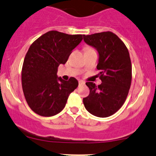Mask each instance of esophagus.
<instances>
[{
  "mask_svg": "<svg viewBox=\"0 0 156 156\" xmlns=\"http://www.w3.org/2000/svg\"><path fill=\"white\" fill-rule=\"evenodd\" d=\"M85 83H84L83 81H80L79 82V85H83Z\"/></svg>",
  "mask_w": 156,
  "mask_h": 156,
  "instance_id": "34e87169",
  "label": "esophagus"
}]
</instances>
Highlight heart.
I'll return each mask as SVG.
<instances>
[{"mask_svg": "<svg viewBox=\"0 0 156 156\" xmlns=\"http://www.w3.org/2000/svg\"><path fill=\"white\" fill-rule=\"evenodd\" d=\"M88 50H92V48H90V47H86V48H85V51H88Z\"/></svg>", "mask_w": 156, "mask_h": 156, "instance_id": "b5f03b06", "label": "heart"}]
</instances>
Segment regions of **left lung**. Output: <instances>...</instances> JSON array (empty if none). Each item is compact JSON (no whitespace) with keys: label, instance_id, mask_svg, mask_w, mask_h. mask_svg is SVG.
<instances>
[{"label":"left lung","instance_id":"left-lung-1","mask_svg":"<svg viewBox=\"0 0 156 156\" xmlns=\"http://www.w3.org/2000/svg\"><path fill=\"white\" fill-rule=\"evenodd\" d=\"M84 41L99 53L97 69L101 83L87 82L88 97L83 98L85 108L94 116L101 118L114 114L123 105L132 80L130 54L118 36L111 31L83 35Z\"/></svg>","mask_w":156,"mask_h":156}]
</instances>
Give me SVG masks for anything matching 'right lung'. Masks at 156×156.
Instances as JSON below:
<instances>
[{
	"label": "right lung",
	"instance_id": "obj_1",
	"mask_svg": "<svg viewBox=\"0 0 156 156\" xmlns=\"http://www.w3.org/2000/svg\"><path fill=\"white\" fill-rule=\"evenodd\" d=\"M83 36L50 31L29 47L23 64L22 87L28 105L37 114L47 117L59 113L77 87L74 77L65 81L57 73L58 66L67 62Z\"/></svg>",
	"mask_w": 156,
	"mask_h": 156
}]
</instances>
